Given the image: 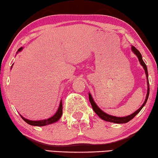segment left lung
Wrapping results in <instances>:
<instances>
[{
    "label": "left lung",
    "instance_id": "1",
    "mask_svg": "<svg viewBox=\"0 0 158 158\" xmlns=\"http://www.w3.org/2000/svg\"><path fill=\"white\" fill-rule=\"evenodd\" d=\"M131 49H132V51L134 52V53H135V55L137 56L138 59H139V61L140 62V64H142V67H143L144 69V70H145V73H146V75H147V78L148 79V68H147V66H146L145 63H144L143 60H142L141 54H140L139 52L137 50V49L135 48V47H131ZM148 82H149V81L148 80V94H147V96H146L145 101H144V102L143 104H142V106L140 107L139 109L137 110V111H136L135 113H133L132 114H131V115L127 116H124V117H116V116H111V115H109V114L104 113V112L101 111V110L99 109L98 106H97V105L96 104V103L94 102V99H93V98H92L91 95L89 94V95H88V96H89V101H90V104H91V106H92L93 109H94V111H95V113H96L97 115H98L101 118H102L103 120L107 121V122H110L116 123V124H124V123L128 122L130 120L132 119V118L135 117V116L137 115V114L139 113L140 111H141V109H142V108H143L144 106L145 105L147 101H148V96H149V94H150V87H149V83H148Z\"/></svg>",
    "mask_w": 158,
    "mask_h": 158
}]
</instances>
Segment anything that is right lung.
I'll return each mask as SVG.
<instances>
[{"label": "right lung", "instance_id": "add662e5", "mask_svg": "<svg viewBox=\"0 0 158 158\" xmlns=\"http://www.w3.org/2000/svg\"><path fill=\"white\" fill-rule=\"evenodd\" d=\"M21 49H22V48L19 49L18 51L19 52L21 51ZM62 114V103L61 101L60 103L59 109H58L57 111L56 112V114L53 116H52V117L47 118V119H44V120H42V121H31V120H28V119H27V118H23L22 116H21V118L23 119V121L27 122V124L32 125V126L42 127V126H46V125H47V124H52V123H54V122H57V121L60 119V118L61 117Z\"/></svg>", "mask_w": 158, "mask_h": 158}]
</instances>
